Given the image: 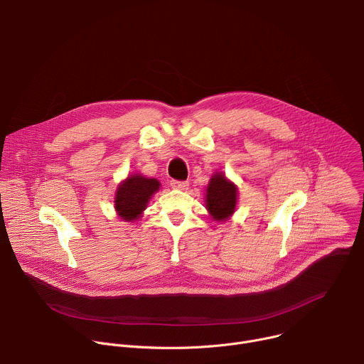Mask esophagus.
<instances>
[{
    "label": "esophagus",
    "mask_w": 364,
    "mask_h": 364,
    "mask_svg": "<svg viewBox=\"0 0 364 364\" xmlns=\"http://www.w3.org/2000/svg\"><path fill=\"white\" fill-rule=\"evenodd\" d=\"M170 184H171V187H173L174 190H187V187H188V183H187V181H177V180H173Z\"/></svg>",
    "instance_id": "1"
}]
</instances>
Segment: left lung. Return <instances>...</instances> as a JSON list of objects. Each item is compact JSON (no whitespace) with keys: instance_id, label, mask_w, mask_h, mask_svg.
Masks as SVG:
<instances>
[{"instance_id":"1","label":"left lung","mask_w":364,"mask_h":364,"mask_svg":"<svg viewBox=\"0 0 364 364\" xmlns=\"http://www.w3.org/2000/svg\"><path fill=\"white\" fill-rule=\"evenodd\" d=\"M237 186L225 173L218 171L212 176L205 188V209L216 222H226L232 218L237 204Z\"/></svg>"}]
</instances>
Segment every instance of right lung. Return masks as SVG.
I'll return each instance as SVG.
<instances>
[{
	"mask_svg": "<svg viewBox=\"0 0 364 364\" xmlns=\"http://www.w3.org/2000/svg\"><path fill=\"white\" fill-rule=\"evenodd\" d=\"M157 178H148L139 173L129 174L115 191L114 207L122 222H135L142 218L151 197L160 190Z\"/></svg>",
	"mask_w": 364,
	"mask_h": 364,
	"instance_id": "right-lung-1",
	"label": "right lung"
}]
</instances>
